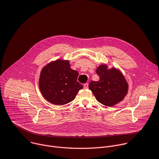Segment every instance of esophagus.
<instances>
[{"instance_id": "1", "label": "esophagus", "mask_w": 159, "mask_h": 159, "mask_svg": "<svg viewBox=\"0 0 159 159\" xmlns=\"http://www.w3.org/2000/svg\"><path fill=\"white\" fill-rule=\"evenodd\" d=\"M88 88V83H85L84 84V89H86V88Z\"/></svg>"}]
</instances>
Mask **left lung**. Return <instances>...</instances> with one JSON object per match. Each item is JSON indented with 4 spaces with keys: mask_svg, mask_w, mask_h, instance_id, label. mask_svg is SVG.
<instances>
[{
    "mask_svg": "<svg viewBox=\"0 0 159 159\" xmlns=\"http://www.w3.org/2000/svg\"><path fill=\"white\" fill-rule=\"evenodd\" d=\"M107 68L106 65H102L97 68V74L100 80L91 81L89 88L98 102L110 107L124 98L127 93L128 84L118 70Z\"/></svg>",
    "mask_w": 159,
    "mask_h": 159,
    "instance_id": "8db88e82",
    "label": "left lung"
}]
</instances>
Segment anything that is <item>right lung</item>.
<instances>
[{
	"label": "right lung",
	"instance_id": "1",
	"mask_svg": "<svg viewBox=\"0 0 159 159\" xmlns=\"http://www.w3.org/2000/svg\"><path fill=\"white\" fill-rule=\"evenodd\" d=\"M79 73L70 68L68 61L56 60L42 70L39 88L43 96L57 105L67 104L75 100L78 91L83 88L77 81Z\"/></svg>",
	"mask_w": 159,
	"mask_h": 159
}]
</instances>
